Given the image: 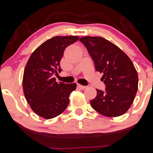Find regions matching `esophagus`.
Returning <instances> with one entry per match:
<instances>
[{"label":"esophagus","mask_w":153,"mask_h":153,"mask_svg":"<svg viewBox=\"0 0 153 153\" xmlns=\"http://www.w3.org/2000/svg\"><path fill=\"white\" fill-rule=\"evenodd\" d=\"M78 87L81 89H84L85 88H86V86H82V85H81V84H78Z\"/></svg>","instance_id":"esophagus-1"}]
</instances>
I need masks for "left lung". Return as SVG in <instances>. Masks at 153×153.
I'll list each match as a JSON object with an SVG mask.
<instances>
[{"label":"left lung","mask_w":153,"mask_h":153,"mask_svg":"<svg viewBox=\"0 0 153 153\" xmlns=\"http://www.w3.org/2000/svg\"><path fill=\"white\" fill-rule=\"evenodd\" d=\"M84 45L95 66L102 74L101 81L105 90L97 89L91 106L100 114L108 117L126 113L133 103L138 90L137 71L133 62L114 43L99 36H83Z\"/></svg>","instance_id":"8db88e82"}]
</instances>
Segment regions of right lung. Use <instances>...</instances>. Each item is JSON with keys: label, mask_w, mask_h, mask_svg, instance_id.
<instances>
[{"label": "right lung", "mask_w": 153, "mask_h": 153, "mask_svg": "<svg viewBox=\"0 0 153 153\" xmlns=\"http://www.w3.org/2000/svg\"><path fill=\"white\" fill-rule=\"evenodd\" d=\"M78 36H54L43 42L30 56L22 78L24 94L33 112L45 119L54 118L69 105V96L76 83L56 82L60 61L65 48L78 41Z\"/></svg>", "instance_id": "1"}]
</instances>
